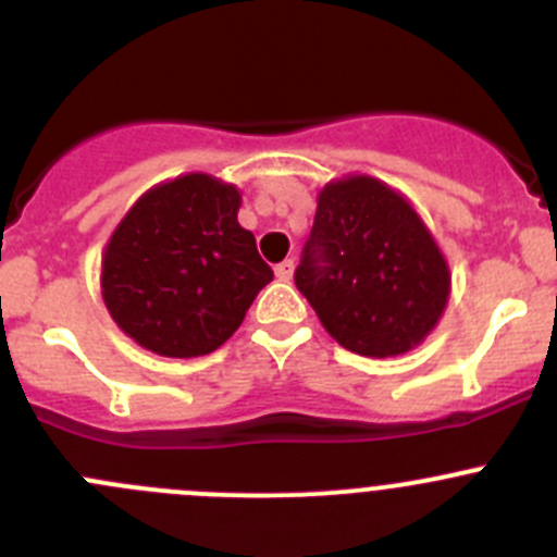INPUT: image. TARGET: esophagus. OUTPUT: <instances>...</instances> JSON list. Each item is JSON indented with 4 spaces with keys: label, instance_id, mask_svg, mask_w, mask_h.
Returning <instances> with one entry per match:
<instances>
[{
    "label": "esophagus",
    "instance_id": "34e87169",
    "mask_svg": "<svg viewBox=\"0 0 557 557\" xmlns=\"http://www.w3.org/2000/svg\"><path fill=\"white\" fill-rule=\"evenodd\" d=\"M294 258H285L283 263H277V267H274V274H277V280H283V283H288L290 277H294Z\"/></svg>",
    "mask_w": 557,
    "mask_h": 557
}]
</instances>
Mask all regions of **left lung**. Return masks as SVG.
<instances>
[{
	"label": "left lung",
	"instance_id": "8db88e82",
	"mask_svg": "<svg viewBox=\"0 0 557 557\" xmlns=\"http://www.w3.org/2000/svg\"><path fill=\"white\" fill-rule=\"evenodd\" d=\"M296 288L345 350L391 358L418 347L450 299V267L407 199L350 174L318 194Z\"/></svg>",
	"mask_w": 557,
	"mask_h": 557
}]
</instances>
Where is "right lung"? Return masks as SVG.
<instances>
[{"label":"right lung","instance_id":"1","mask_svg":"<svg viewBox=\"0 0 557 557\" xmlns=\"http://www.w3.org/2000/svg\"><path fill=\"white\" fill-rule=\"evenodd\" d=\"M243 196L183 174L134 201L102 256V296L123 334L156 356L218 350L274 272L239 226Z\"/></svg>","mask_w":557,"mask_h":557}]
</instances>
